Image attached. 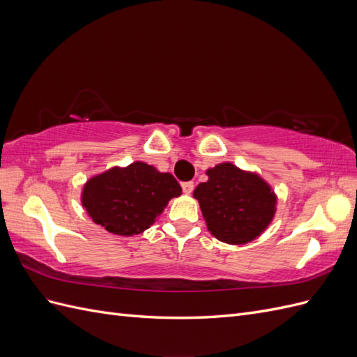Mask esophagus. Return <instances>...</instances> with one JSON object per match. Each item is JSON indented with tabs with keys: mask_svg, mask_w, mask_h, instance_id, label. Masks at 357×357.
I'll return each mask as SVG.
<instances>
[{
	"mask_svg": "<svg viewBox=\"0 0 357 357\" xmlns=\"http://www.w3.org/2000/svg\"><path fill=\"white\" fill-rule=\"evenodd\" d=\"M181 189H183V193H186V195H190L192 190H193V183L192 181L181 183Z\"/></svg>",
	"mask_w": 357,
	"mask_h": 357,
	"instance_id": "34e87169",
	"label": "esophagus"
}]
</instances>
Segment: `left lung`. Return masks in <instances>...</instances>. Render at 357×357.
Listing matches in <instances>:
<instances>
[{
	"mask_svg": "<svg viewBox=\"0 0 357 357\" xmlns=\"http://www.w3.org/2000/svg\"><path fill=\"white\" fill-rule=\"evenodd\" d=\"M208 180L199 183L193 198L215 238L232 245L253 241L275 214L277 195L256 172L244 171L231 162L207 169Z\"/></svg>",
	"mask_w": 357,
	"mask_h": 357,
	"instance_id": "left-lung-1",
	"label": "left lung"
}]
</instances>
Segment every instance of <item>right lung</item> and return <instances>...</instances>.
<instances>
[{"mask_svg": "<svg viewBox=\"0 0 357 357\" xmlns=\"http://www.w3.org/2000/svg\"><path fill=\"white\" fill-rule=\"evenodd\" d=\"M181 188L169 172L146 162L113 167L91 177L82 190V205L105 231L131 236L152 226Z\"/></svg>", "mask_w": 357, "mask_h": 357, "instance_id": "1", "label": "right lung"}]
</instances>
